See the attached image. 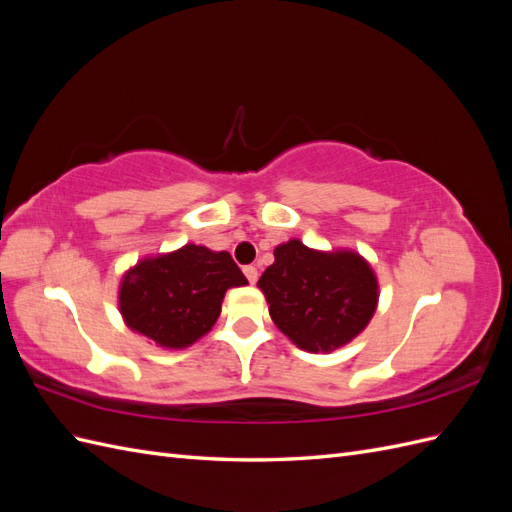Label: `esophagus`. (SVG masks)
I'll list each match as a JSON object with an SVG mask.
<instances>
[{
	"label": "esophagus",
	"mask_w": 512,
	"mask_h": 512,
	"mask_svg": "<svg viewBox=\"0 0 512 512\" xmlns=\"http://www.w3.org/2000/svg\"><path fill=\"white\" fill-rule=\"evenodd\" d=\"M243 273H245L247 280H250V284H256V280H258V269L256 267L247 265V267H243Z\"/></svg>",
	"instance_id": "obj_1"
}]
</instances>
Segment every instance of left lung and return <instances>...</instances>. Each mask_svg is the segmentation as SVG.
I'll return each instance as SVG.
<instances>
[{
    "instance_id": "left-lung-1",
    "label": "left lung",
    "mask_w": 512,
    "mask_h": 512,
    "mask_svg": "<svg viewBox=\"0 0 512 512\" xmlns=\"http://www.w3.org/2000/svg\"><path fill=\"white\" fill-rule=\"evenodd\" d=\"M275 262L258 280L269 314L292 344L307 352L346 346L371 320L378 280L352 250L318 252L290 239L275 247Z\"/></svg>"
}]
</instances>
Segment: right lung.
<instances>
[{
    "mask_svg": "<svg viewBox=\"0 0 512 512\" xmlns=\"http://www.w3.org/2000/svg\"><path fill=\"white\" fill-rule=\"evenodd\" d=\"M247 280L228 252L188 243L143 258L119 284V312L128 327L160 348L181 350L207 335L228 288Z\"/></svg>",
    "mask_w": 512,
    "mask_h": 512,
    "instance_id": "add662e5",
    "label": "right lung"
}]
</instances>
